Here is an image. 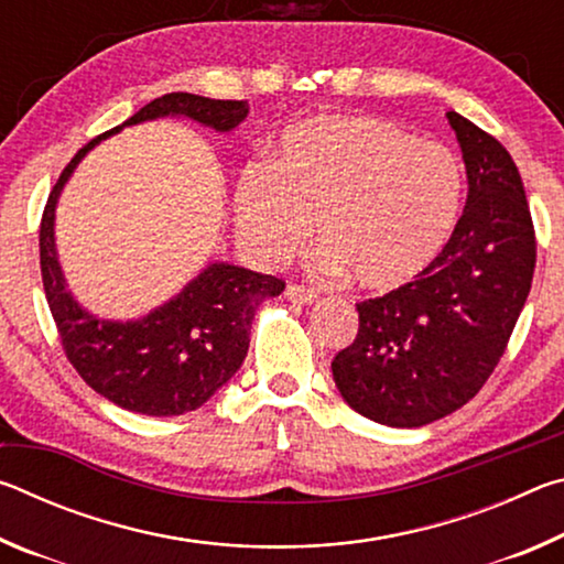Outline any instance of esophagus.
<instances>
[{
    "label": "esophagus",
    "mask_w": 564,
    "mask_h": 564,
    "mask_svg": "<svg viewBox=\"0 0 564 564\" xmlns=\"http://www.w3.org/2000/svg\"><path fill=\"white\" fill-rule=\"evenodd\" d=\"M285 299L293 303H313V301H318V291L308 289V285H301V283H291L289 289H285Z\"/></svg>",
    "instance_id": "1"
}]
</instances>
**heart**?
Returning <instances> with one entry per match:
<instances>
[{
	"label": "heart",
	"mask_w": 564,
	"mask_h": 564,
	"mask_svg": "<svg viewBox=\"0 0 564 564\" xmlns=\"http://www.w3.org/2000/svg\"><path fill=\"white\" fill-rule=\"evenodd\" d=\"M463 184L460 161L437 141L376 117H316L283 133L273 169L243 171L236 221L263 263L299 256L316 221L328 271L388 291L443 253Z\"/></svg>",
	"instance_id": "1"
}]
</instances>
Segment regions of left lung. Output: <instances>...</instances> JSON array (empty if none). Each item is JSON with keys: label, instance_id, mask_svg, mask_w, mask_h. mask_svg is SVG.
<instances>
[{"label": "left lung", "instance_id": "obj_1", "mask_svg": "<svg viewBox=\"0 0 564 564\" xmlns=\"http://www.w3.org/2000/svg\"><path fill=\"white\" fill-rule=\"evenodd\" d=\"M467 202L443 253L400 289L358 303V336L333 380L362 417L420 427L477 395L528 301L538 241L520 171L498 139L457 111Z\"/></svg>", "mask_w": 564, "mask_h": 564}]
</instances>
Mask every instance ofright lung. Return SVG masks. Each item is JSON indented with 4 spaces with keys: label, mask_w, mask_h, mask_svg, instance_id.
I'll return each mask as SVG.
<instances>
[{
    "label": "right lung",
    "mask_w": 564,
    "mask_h": 564,
    "mask_svg": "<svg viewBox=\"0 0 564 564\" xmlns=\"http://www.w3.org/2000/svg\"><path fill=\"white\" fill-rule=\"evenodd\" d=\"M248 101H224L174 91L147 104L121 127L76 151L46 198L40 226V263L46 303L62 348L84 383L113 405L141 415H184L202 408L241 368L256 308L285 283L231 263H212L169 303L139 321H104L84 311L66 291L56 261L54 208L79 161L131 123L186 117L208 129L231 131L246 119Z\"/></svg>",
    "instance_id": "add662e5"
}]
</instances>
